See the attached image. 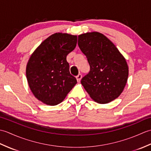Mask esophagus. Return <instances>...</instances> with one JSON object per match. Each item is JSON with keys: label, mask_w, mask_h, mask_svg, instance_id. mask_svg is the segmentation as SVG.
Segmentation results:
<instances>
[{"label": "esophagus", "mask_w": 151, "mask_h": 151, "mask_svg": "<svg viewBox=\"0 0 151 151\" xmlns=\"http://www.w3.org/2000/svg\"><path fill=\"white\" fill-rule=\"evenodd\" d=\"M76 81H77L78 82H81V79H82V75H81V74H79V75H78V76H76Z\"/></svg>", "instance_id": "1"}]
</instances>
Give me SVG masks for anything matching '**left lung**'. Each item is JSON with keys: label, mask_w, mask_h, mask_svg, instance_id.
I'll return each mask as SVG.
<instances>
[{"label": "left lung", "mask_w": 151, "mask_h": 151, "mask_svg": "<svg viewBox=\"0 0 151 151\" xmlns=\"http://www.w3.org/2000/svg\"><path fill=\"white\" fill-rule=\"evenodd\" d=\"M78 45L90 66L89 73L81 80L86 91L99 104L115 100L123 92L129 77L124 56L107 37L97 32L79 35Z\"/></svg>", "instance_id": "8db88e82"}]
</instances>
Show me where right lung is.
<instances>
[{"label":"right lung","instance_id":"obj_1","mask_svg":"<svg viewBox=\"0 0 151 151\" xmlns=\"http://www.w3.org/2000/svg\"><path fill=\"white\" fill-rule=\"evenodd\" d=\"M77 36L56 33L45 40L28 61L26 75L34 97L43 103H61L77 83L69 72L66 57L76 47Z\"/></svg>","mask_w":151,"mask_h":151}]
</instances>
